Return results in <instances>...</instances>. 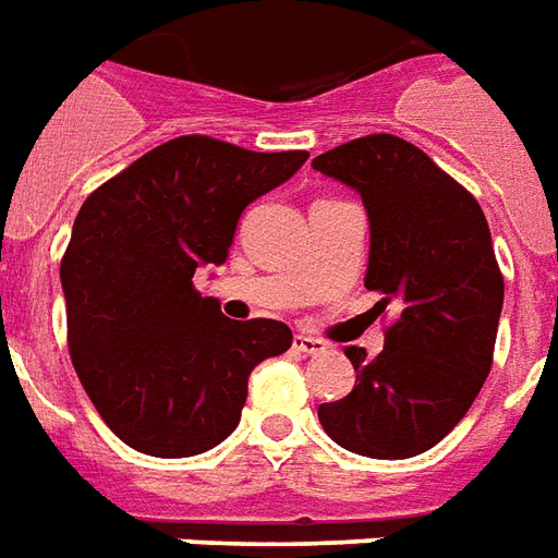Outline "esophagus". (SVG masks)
Wrapping results in <instances>:
<instances>
[{"instance_id":"esophagus-1","label":"esophagus","mask_w":558,"mask_h":558,"mask_svg":"<svg viewBox=\"0 0 558 558\" xmlns=\"http://www.w3.org/2000/svg\"><path fill=\"white\" fill-rule=\"evenodd\" d=\"M291 349L298 351V354H322L324 342L322 339H312V336L298 333L294 336V342H291Z\"/></svg>"}]
</instances>
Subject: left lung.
<instances>
[{"label": "left lung", "instance_id": "8db88e82", "mask_svg": "<svg viewBox=\"0 0 558 558\" xmlns=\"http://www.w3.org/2000/svg\"><path fill=\"white\" fill-rule=\"evenodd\" d=\"M312 168L363 197L366 288L378 310H399L375 361L345 349L354 390L322 402L318 421L351 453L409 460L460 424L493 366L505 279L489 225L472 192L397 134L349 141Z\"/></svg>", "mask_w": 558, "mask_h": 558}]
</instances>
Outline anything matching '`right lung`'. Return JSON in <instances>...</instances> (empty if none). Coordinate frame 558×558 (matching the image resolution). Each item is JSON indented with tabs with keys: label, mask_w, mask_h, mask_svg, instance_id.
<instances>
[{
	"label": "right lung",
	"mask_w": 558,
	"mask_h": 558,
	"mask_svg": "<svg viewBox=\"0 0 558 558\" xmlns=\"http://www.w3.org/2000/svg\"><path fill=\"white\" fill-rule=\"evenodd\" d=\"M306 159L183 134L83 201L59 267L71 363L129 448L161 460L216 448L240 424L252 369L291 349L288 324L231 322L192 276L225 264L240 213Z\"/></svg>",
	"instance_id": "add662e5"
}]
</instances>
